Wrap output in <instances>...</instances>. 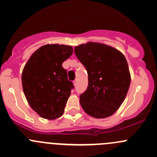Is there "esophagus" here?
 I'll return each instance as SVG.
<instances>
[{
    "label": "esophagus",
    "mask_w": 157,
    "mask_h": 157,
    "mask_svg": "<svg viewBox=\"0 0 157 157\" xmlns=\"http://www.w3.org/2000/svg\"><path fill=\"white\" fill-rule=\"evenodd\" d=\"M74 86H77V80H74Z\"/></svg>",
    "instance_id": "obj_1"
}]
</instances>
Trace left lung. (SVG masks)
<instances>
[{"label":"left lung","mask_w":157,"mask_h":157,"mask_svg":"<svg viewBox=\"0 0 157 157\" xmlns=\"http://www.w3.org/2000/svg\"><path fill=\"white\" fill-rule=\"evenodd\" d=\"M74 53L87 71L88 86L80 95L83 110L96 118L113 115L124 100L131 83L125 57L97 42L76 46Z\"/></svg>","instance_id":"obj_1"}]
</instances>
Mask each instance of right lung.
<instances>
[{
	"label": "right lung",
	"mask_w": 157,
	"mask_h": 157,
	"mask_svg": "<svg viewBox=\"0 0 157 157\" xmlns=\"http://www.w3.org/2000/svg\"><path fill=\"white\" fill-rule=\"evenodd\" d=\"M73 53L72 46L45 45L30 57L22 74V85L31 108L42 118L53 120L64 113L74 84L62 63Z\"/></svg>",
	"instance_id": "obj_1"
}]
</instances>
